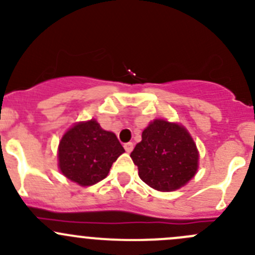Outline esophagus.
<instances>
[{
    "mask_svg": "<svg viewBox=\"0 0 255 255\" xmlns=\"http://www.w3.org/2000/svg\"><path fill=\"white\" fill-rule=\"evenodd\" d=\"M133 148H134V144H133L132 142L125 144V149H126V151H127V153H130V151L133 150Z\"/></svg>",
    "mask_w": 255,
    "mask_h": 255,
    "instance_id": "esophagus-1",
    "label": "esophagus"
}]
</instances>
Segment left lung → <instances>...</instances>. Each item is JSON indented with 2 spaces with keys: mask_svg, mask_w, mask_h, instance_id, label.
I'll use <instances>...</instances> for the list:
<instances>
[{
  "mask_svg": "<svg viewBox=\"0 0 255 255\" xmlns=\"http://www.w3.org/2000/svg\"><path fill=\"white\" fill-rule=\"evenodd\" d=\"M138 175L153 189L174 191L196 174L199 151L191 135L177 123L155 120L130 153Z\"/></svg>",
  "mask_w": 255,
  "mask_h": 255,
  "instance_id": "left-lung-1",
  "label": "left lung"
}]
</instances>
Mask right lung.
Wrapping results in <instances>:
<instances>
[{
    "label": "right lung",
    "mask_w": 255,
    "mask_h": 255,
    "mask_svg": "<svg viewBox=\"0 0 255 255\" xmlns=\"http://www.w3.org/2000/svg\"><path fill=\"white\" fill-rule=\"evenodd\" d=\"M123 151L115 133L102 129L95 120L80 122L59 143V168L71 181L90 186L109 175Z\"/></svg>",
    "instance_id": "right-lung-1"
}]
</instances>
